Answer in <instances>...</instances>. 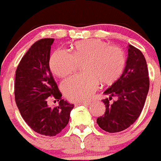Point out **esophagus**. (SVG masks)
Masks as SVG:
<instances>
[{"instance_id": "obj_1", "label": "esophagus", "mask_w": 161, "mask_h": 161, "mask_svg": "<svg viewBox=\"0 0 161 161\" xmlns=\"http://www.w3.org/2000/svg\"><path fill=\"white\" fill-rule=\"evenodd\" d=\"M90 105V102H79L76 104V106H89Z\"/></svg>"}]
</instances>
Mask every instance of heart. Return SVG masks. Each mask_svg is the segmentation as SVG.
Wrapping results in <instances>:
<instances>
[{"instance_id":"obj_1","label":"heart","mask_w":161,"mask_h":161,"mask_svg":"<svg viewBox=\"0 0 161 161\" xmlns=\"http://www.w3.org/2000/svg\"><path fill=\"white\" fill-rule=\"evenodd\" d=\"M84 62L85 74L72 76L61 85L65 96L72 102L89 100L99 81L104 85L114 83L123 74L126 57L119 47L100 39H87L74 44L72 55L64 50L55 51L50 59V68L55 76L66 77Z\"/></svg>"}]
</instances>
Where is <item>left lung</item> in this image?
<instances>
[{
	"mask_svg": "<svg viewBox=\"0 0 161 161\" xmlns=\"http://www.w3.org/2000/svg\"><path fill=\"white\" fill-rule=\"evenodd\" d=\"M148 90V70L144 55L128 45V56L122 76L104 92L109 97L102 100L106 112L97 119L98 126L109 133L128 128L141 114ZM112 96H117V100L111 103L109 101Z\"/></svg>",
	"mask_w": 161,
	"mask_h": 161,
	"instance_id": "8db88e82",
	"label": "left lung"
}]
</instances>
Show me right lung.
<instances>
[{
    "label": "right lung",
    "mask_w": 161,
    "mask_h": 161,
    "mask_svg": "<svg viewBox=\"0 0 161 161\" xmlns=\"http://www.w3.org/2000/svg\"><path fill=\"white\" fill-rule=\"evenodd\" d=\"M54 38H42L33 44L16 70L14 94L22 119L32 130L46 136H55L68 125L73 104L62 99L52 74L49 60ZM51 98L59 106L51 108Z\"/></svg>",
    "instance_id": "right-lung-1"
}]
</instances>
